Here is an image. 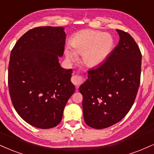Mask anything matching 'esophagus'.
Wrapping results in <instances>:
<instances>
[{
  "label": "esophagus",
  "instance_id": "1",
  "mask_svg": "<svg viewBox=\"0 0 154 154\" xmlns=\"http://www.w3.org/2000/svg\"><path fill=\"white\" fill-rule=\"evenodd\" d=\"M71 80H72V82L73 83L77 88H78V86H79V85L83 82L84 79H83L82 76L81 75H73L72 77Z\"/></svg>",
  "mask_w": 154,
  "mask_h": 154
}]
</instances>
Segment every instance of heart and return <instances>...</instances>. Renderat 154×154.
<instances>
[{
  "mask_svg": "<svg viewBox=\"0 0 154 154\" xmlns=\"http://www.w3.org/2000/svg\"><path fill=\"white\" fill-rule=\"evenodd\" d=\"M70 46L64 49L66 59L74 62L77 54H82L83 63L90 67L99 66L106 60L114 46L111 35L94 30H82L76 33L70 40Z\"/></svg>",
  "mask_w": 154,
  "mask_h": 154,
  "instance_id": "heart-1",
  "label": "heart"
}]
</instances>
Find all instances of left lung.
<instances>
[{
  "instance_id": "left-lung-1",
  "label": "left lung",
  "mask_w": 154,
  "mask_h": 154,
  "mask_svg": "<svg viewBox=\"0 0 154 154\" xmlns=\"http://www.w3.org/2000/svg\"><path fill=\"white\" fill-rule=\"evenodd\" d=\"M119 43L106 61L88 71L79 87L85 123L96 129L112 126L126 116L139 88L142 55L128 33L117 29Z\"/></svg>"
}]
</instances>
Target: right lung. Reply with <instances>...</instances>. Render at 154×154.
I'll list each match as a JSON object with an SVG mask.
<instances>
[{
  "mask_svg": "<svg viewBox=\"0 0 154 154\" xmlns=\"http://www.w3.org/2000/svg\"><path fill=\"white\" fill-rule=\"evenodd\" d=\"M66 34L62 26L31 29L17 41L8 64V89L15 110L22 119L42 129L57 126L75 92L72 69H63Z\"/></svg>",
  "mask_w": 154,
  "mask_h": 154,
  "instance_id": "right-lung-1",
  "label": "right lung"
}]
</instances>
